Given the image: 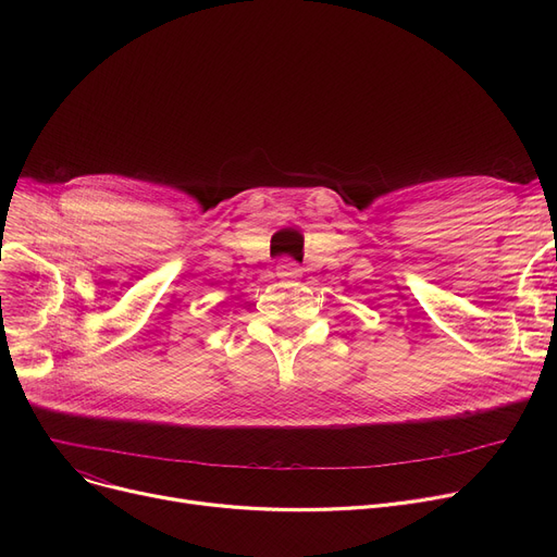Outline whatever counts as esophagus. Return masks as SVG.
Returning <instances> with one entry per match:
<instances>
[{
    "mask_svg": "<svg viewBox=\"0 0 557 557\" xmlns=\"http://www.w3.org/2000/svg\"><path fill=\"white\" fill-rule=\"evenodd\" d=\"M300 267L296 261H290V259H284V261H280L277 263V275L282 277V280H296L298 275H300Z\"/></svg>",
    "mask_w": 557,
    "mask_h": 557,
    "instance_id": "esophagus-1",
    "label": "esophagus"
}]
</instances>
